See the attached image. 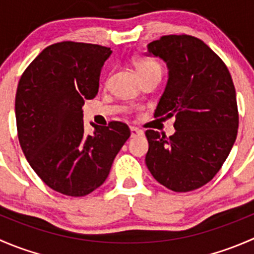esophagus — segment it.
<instances>
[{"label":"esophagus","mask_w":254,"mask_h":254,"mask_svg":"<svg viewBox=\"0 0 254 254\" xmlns=\"http://www.w3.org/2000/svg\"><path fill=\"white\" fill-rule=\"evenodd\" d=\"M130 131H131V137L140 136V135H142V134H143L142 130L137 129V127H130Z\"/></svg>","instance_id":"obj_1"}]
</instances>
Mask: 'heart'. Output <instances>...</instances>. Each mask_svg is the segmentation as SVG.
I'll list each match as a JSON object with an SVG mask.
<instances>
[{"label": "heart", "instance_id": "obj_1", "mask_svg": "<svg viewBox=\"0 0 254 254\" xmlns=\"http://www.w3.org/2000/svg\"><path fill=\"white\" fill-rule=\"evenodd\" d=\"M135 68L137 71V75L140 76V78L146 77V76L150 75H161L162 72V68L161 65L152 58H148V56H140L134 60Z\"/></svg>", "mask_w": 254, "mask_h": 254}]
</instances>
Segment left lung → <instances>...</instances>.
Here are the masks:
<instances>
[{
    "instance_id": "1",
    "label": "left lung",
    "mask_w": 254,
    "mask_h": 254,
    "mask_svg": "<svg viewBox=\"0 0 254 254\" xmlns=\"http://www.w3.org/2000/svg\"><path fill=\"white\" fill-rule=\"evenodd\" d=\"M170 70L155 111L176 117V132L146 130V166L153 178L178 193L209 183L226 161L238 129L236 89L224 61L191 35H165L148 44Z\"/></svg>"
}]
</instances>
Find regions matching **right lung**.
Instances as JSON below:
<instances>
[{
  "label": "right lung",
  "instance_id": "right-lung-1",
  "mask_svg": "<svg viewBox=\"0 0 254 254\" xmlns=\"http://www.w3.org/2000/svg\"><path fill=\"white\" fill-rule=\"evenodd\" d=\"M111 48L60 42L45 48L18 82L16 122L30 167L53 190L84 196L104 183L115 156L130 137L125 123L94 125L84 134L86 99L96 97Z\"/></svg>",
  "mask_w": 254,
  "mask_h": 254
}]
</instances>
